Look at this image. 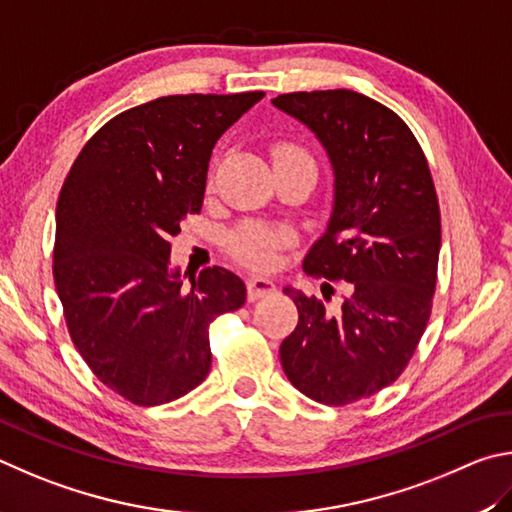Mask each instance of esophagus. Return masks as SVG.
Returning a JSON list of instances; mask_svg holds the SVG:
<instances>
[{"mask_svg":"<svg viewBox=\"0 0 512 512\" xmlns=\"http://www.w3.org/2000/svg\"><path fill=\"white\" fill-rule=\"evenodd\" d=\"M276 290V285L270 279H263V276H254V279L247 281V297L249 301H258L272 294Z\"/></svg>","mask_w":512,"mask_h":512,"instance_id":"esophagus-1","label":"esophagus"}]
</instances>
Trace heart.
Returning <instances> with one entry per match:
<instances>
[{"label": "heart", "mask_w": 512, "mask_h": 512, "mask_svg": "<svg viewBox=\"0 0 512 512\" xmlns=\"http://www.w3.org/2000/svg\"><path fill=\"white\" fill-rule=\"evenodd\" d=\"M274 161H310L312 159L306 150L297 143L281 141L272 148ZM290 242V233L283 229L265 227V224L247 222L238 227L227 238V247L233 258H238L242 265L254 267V270H270L274 267L276 258H279V251Z\"/></svg>", "instance_id": "1"}]
</instances>
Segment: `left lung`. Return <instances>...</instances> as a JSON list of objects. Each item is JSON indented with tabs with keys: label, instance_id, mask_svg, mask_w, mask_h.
<instances>
[{
	"label": "left lung",
	"instance_id": "left-lung-1",
	"mask_svg": "<svg viewBox=\"0 0 512 512\" xmlns=\"http://www.w3.org/2000/svg\"><path fill=\"white\" fill-rule=\"evenodd\" d=\"M272 103L308 125L333 164V215L303 270L344 285L335 310L285 290L299 324L281 364L308 398L344 407L396 382L427 328L441 251L434 179L409 125L369 96L326 89Z\"/></svg>",
	"mask_w": 512,
	"mask_h": 512
}]
</instances>
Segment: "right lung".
<instances>
[{
    "mask_svg": "<svg viewBox=\"0 0 512 512\" xmlns=\"http://www.w3.org/2000/svg\"><path fill=\"white\" fill-rule=\"evenodd\" d=\"M263 96L177 94L125 110L85 143L62 184L53 281L71 342L134 405H164L202 384L211 321L247 299L224 267L184 288L168 238L202 209L215 141Z\"/></svg>",
    "mask_w": 512,
    "mask_h": 512,
    "instance_id": "obj_1",
    "label": "right lung"
}]
</instances>
